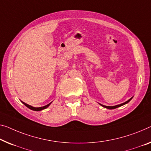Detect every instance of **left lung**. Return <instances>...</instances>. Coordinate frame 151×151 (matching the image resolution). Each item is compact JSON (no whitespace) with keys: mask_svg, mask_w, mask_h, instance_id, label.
Returning a JSON list of instances; mask_svg holds the SVG:
<instances>
[{"mask_svg":"<svg viewBox=\"0 0 151 151\" xmlns=\"http://www.w3.org/2000/svg\"><path fill=\"white\" fill-rule=\"evenodd\" d=\"M132 99V98H131L130 99H129L128 101H127L126 102H125V103H124L120 104V105H115V106H105V105H101V104H100V105H101V106H103V107H105V108H106V109H116V108L119 107V106H122V105H125V104L127 103H128V102H129V101H131V99Z\"/></svg>","mask_w":151,"mask_h":151,"instance_id":"8db88e82","label":"left lung"}]
</instances>
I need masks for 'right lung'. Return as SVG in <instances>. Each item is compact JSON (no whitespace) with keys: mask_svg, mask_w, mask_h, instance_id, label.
<instances>
[{"mask_svg":"<svg viewBox=\"0 0 151 151\" xmlns=\"http://www.w3.org/2000/svg\"><path fill=\"white\" fill-rule=\"evenodd\" d=\"M22 103H24V105H25V106H26L27 108H29V109H32V110H33V111H41V110H42V109H46V108L48 107V106H49V105H50V103H49V104H48V105H46V106H42V107H34V106H30V105H27V104L24 103V102H22Z\"/></svg>","mask_w":151,"mask_h":151,"instance_id":"1","label":"right lung"}]
</instances>
